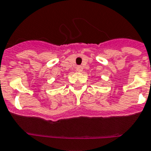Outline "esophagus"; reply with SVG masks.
<instances>
[{
  "label": "esophagus",
  "instance_id": "obj_1",
  "mask_svg": "<svg viewBox=\"0 0 151 151\" xmlns=\"http://www.w3.org/2000/svg\"><path fill=\"white\" fill-rule=\"evenodd\" d=\"M76 71L78 72V73H81V72L83 71V68H82L81 66H78L76 68Z\"/></svg>",
  "mask_w": 151,
  "mask_h": 151
}]
</instances>
